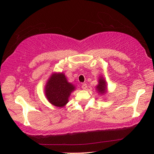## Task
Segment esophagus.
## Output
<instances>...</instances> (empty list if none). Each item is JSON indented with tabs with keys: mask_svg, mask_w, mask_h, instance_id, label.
Wrapping results in <instances>:
<instances>
[{
	"mask_svg": "<svg viewBox=\"0 0 154 154\" xmlns=\"http://www.w3.org/2000/svg\"><path fill=\"white\" fill-rule=\"evenodd\" d=\"M82 88L83 90H86L87 89V84H85V83H83L82 85Z\"/></svg>",
	"mask_w": 154,
	"mask_h": 154,
	"instance_id": "obj_1",
	"label": "esophagus"
}]
</instances>
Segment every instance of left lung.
<instances>
[{
  "mask_svg": "<svg viewBox=\"0 0 154 154\" xmlns=\"http://www.w3.org/2000/svg\"><path fill=\"white\" fill-rule=\"evenodd\" d=\"M96 90L100 94H105L107 92V85L105 79L103 77L100 76L98 78V83L96 86Z\"/></svg>",
  "mask_w": 154,
  "mask_h": 154,
  "instance_id": "1",
  "label": "left lung"
}]
</instances>
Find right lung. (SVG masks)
<instances>
[{
  "label": "right lung",
  "instance_id": "add662e5",
  "mask_svg": "<svg viewBox=\"0 0 154 154\" xmlns=\"http://www.w3.org/2000/svg\"><path fill=\"white\" fill-rule=\"evenodd\" d=\"M75 88L72 83L68 82L64 73L54 72L47 82L44 92L49 103L62 108L69 103V98Z\"/></svg>",
  "mask_w": 154,
  "mask_h": 154
}]
</instances>
